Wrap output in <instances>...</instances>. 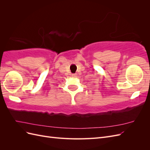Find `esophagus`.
<instances>
[{"label":"esophagus","instance_id":"obj_1","mask_svg":"<svg viewBox=\"0 0 150 150\" xmlns=\"http://www.w3.org/2000/svg\"><path fill=\"white\" fill-rule=\"evenodd\" d=\"M72 78H76V77H77V74H72Z\"/></svg>","mask_w":150,"mask_h":150}]
</instances>
